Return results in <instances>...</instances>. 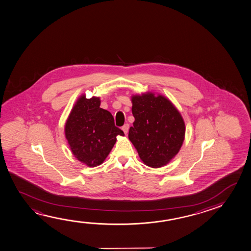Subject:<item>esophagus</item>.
I'll return each instance as SVG.
<instances>
[{
	"instance_id": "obj_1",
	"label": "esophagus",
	"mask_w": 251,
	"mask_h": 251,
	"mask_svg": "<svg viewBox=\"0 0 251 251\" xmlns=\"http://www.w3.org/2000/svg\"><path fill=\"white\" fill-rule=\"evenodd\" d=\"M128 128H129V125H128V124H124L123 127H122V129L124 130V134H127V131H128Z\"/></svg>"
}]
</instances>
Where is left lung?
<instances>
[{
	"label": "left lung",
	"mask_w": 251,
	"mask_h": 251,
	"mask_svg": "<svg viewBox=\"0 0 251 251\" xmlns=\"http://www.w3.org/2000/svg\"><path fill=\"white\" fill-rule=\"evenodd\" d=\"M135 117L128 138L144 164L152 168L167 165L179 151L185 138V123L173 103L148 93L132 97Z\"/></svg>",
	"instance_id": "obj_1"
}]
</instances>
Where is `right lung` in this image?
<instances>
[{"mask_svg":"<svg viewBox=\"0 0 251 251\" xmlns=\"http://www.w3.org/2000/svg\"><path fill=\"white\" fill-rule=\"evenodd\" d=\"M98 97L86 99L82 95L66 122L65 133L75 157L90 167L102 164L116 142L124 136L115 125L110 112L100 107Z\"/></svg>","mask_w":251,"mask_h":251,"instance_id":"1","label":"right lung"}]
</instances>
